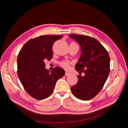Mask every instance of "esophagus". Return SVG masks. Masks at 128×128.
I'll return each instance as SVG.
<instances>
[{"label":"esophagus","mask_w":128,"mask_h":128,"mask_svg":"<svg viewBox=\"0 0 128 128\" xmlns=\"http://www.w3.org/2000/svg\"><path fill=\"white\" fill-rule=\"evenodd\" d=\"M70 74H71L70 72H66V73H65V76H69Z\"/></svg>","instance_id":"1"}]
</instances>
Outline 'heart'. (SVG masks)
Returning <instances> with one entry per match:
<instances>
[{
	"mask_svg": "<svg viewBox=\"0 0 128 128\" xmlns=\"http://www.w3.org/2000/svg\"><path fill=\"white\" fill-rule=\"evenodd\" d=\"M59 65L62 67L64 68V69H68L69 68L70 65V62L68 60H62L59 62Z\"/></svg>",
	"mask_w": 128,
	"mask_h": 128,
	"instance_id": "heart-1",
	"label": "heart"
}]
</instances>
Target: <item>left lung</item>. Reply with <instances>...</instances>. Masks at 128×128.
Returning a JSON list of instances; mask_svg holds the SVG:
<instances>
[{"label":"left lung","instance_id":"8db88e82","mask_svg":"<svg viewBox=\"0 0 128 128\" xmlns=\"http://www.w3.org/2000/svg\"><path fill=\"white\" fill-rule=\"evenodd\" d=\"M70 37L78 42L82 54L76 66L79 74L78 82L72 86V94L78 99L88 100L100 92L110 72V57L106 49L98 40L83 35L72 34Z\"/></svg>","mask_w":128,"mask_h":128}]
</instances>
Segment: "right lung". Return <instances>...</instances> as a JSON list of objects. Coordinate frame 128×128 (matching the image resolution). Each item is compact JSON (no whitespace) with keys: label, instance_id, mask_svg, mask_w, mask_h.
<instances>
[{"label":"right lung","instance_id":"1","mask_svg":"<svg viewBox=\"0 0 128 128\" xmlns=\"http://www.w3.org/2000/svg\"><path fill=\"white\" fill-rule=\"evenodd\" d=\"M62 36H42L29 40L20 50L17 58V72L24 89L37 100L47 98L53 92L56 82L65 74L56 66L52 72L46 69L45 61L52 57L54 42Z\"/></svg>","mask_w":128,"mask_h":128}]
</instances>
